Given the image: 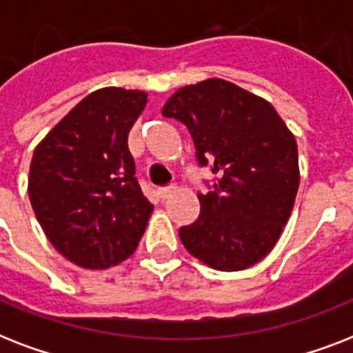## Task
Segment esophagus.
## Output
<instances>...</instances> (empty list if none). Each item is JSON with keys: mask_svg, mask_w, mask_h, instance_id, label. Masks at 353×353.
I'll use <instances>...</instances> for the list:
<instances>
[{"mask_svg": "<svg viewBox=\"0 0 353 353\" xmlns=\"http://www.w3.org/2000/svg\"><path fill=\"white\" fill-rule=\"evenodd\" d=\"M177 187H166V188H161L159 190V198L161 199H168L172 196V194L176 192Z\"/></svg>", "mask_w": 353, "mask_h": 353, "instance_id": "1", "label": "esophagus"}]
</instances>
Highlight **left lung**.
Wrapping results in <instances>:
<instances>
[{
  "instance_id": "8db88e82",
  "label": "left lung",
  "mask_w": 353,
  "mask_h": 353,
  "mask_svg": "<svg viewBox=\"0 0 353 353\" xmlns=\"http://www.w3.org/2000/svg\"><path fill=\"white\" fill-rule=\"evenodd\" d=\"M163 115L192 135L199 165L214 185L198 194L201 212L179 238L194 258L218 271H241L271 252L301 183L295 135L271 102L221 79L185 85Z\"/></svg>"
}]
</instances>
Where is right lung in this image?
Instances as JSON below:
<instances>
[{
	"instance_id": "1",
	"label": "right lung",
	"mask_w": 353,
	"mask_h": 353,
	"mask_svg": "<svg viewBox=\"0 0 353 353\" xmlns=\"http://www.w3.org/2000/svg\"><path fill=\"white\" fill-rule=\"evenodd\" d=\"M146 102V91H93L34 148L29 199L36 220L80 268L106 269L132 256L152 216L128 150Z\"/></svg>"
}]
</instances>
